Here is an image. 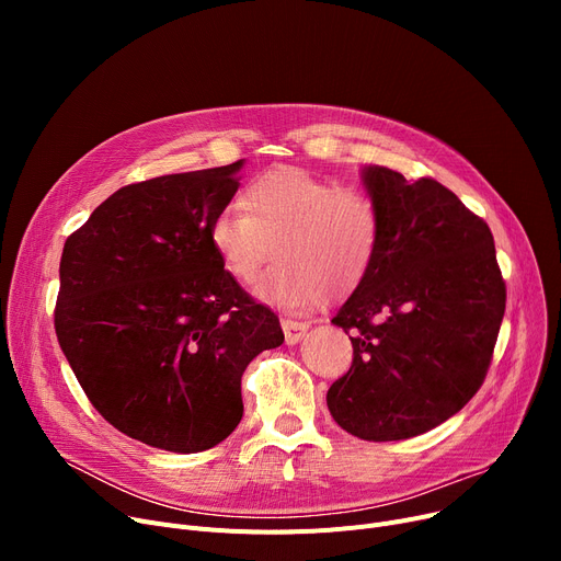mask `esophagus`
I'll return each mask as SVG.
<instances>
[{
  "mask_svg": "<svg viewBox=\"0 0 561 561\" xmlns=\"http://www.w3.org/2000/svg\"><path fill=\"white\" fill-rule=\"evenodd\" d=\"M282 330H284V339L288 345H296L298 341H302L309 332V322H302V320H290V318H284L282 320Z\"/></svg>",
  "mask_w": 561,
  "mask_h": 561,
  "instance_id": "34e87169",
  "label": "esophagus"
}]
</instances>
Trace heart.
Listing matches in <instances>:
<instances>
[{
  "label": "heart",
  "mask_w": 561,
  "mask_h": 561,
  "mask_svg": "<svg viewBox=\"0 0 561 561\" xmlns=\"http://www.w3.org/2000/svg\"><path fill=\"white\" fill-rule=\"evenodd\" d=\"M239 209L225 206L209 222V243L225 273L252 284L273 252L279 261L256 296L282 309L343 298L368 277L379 248V211L359 188H343L305 168L279 165L250 180Z\"/></svg>",
  "instance_id": "b5f03b06"
}]
</instances>
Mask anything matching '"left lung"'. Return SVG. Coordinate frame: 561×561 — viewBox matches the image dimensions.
I'll list each match as a JSON object with an SVG mask.
<instances>
[{"mask_svg": "<svg viewBox=\"0 0 561 561\" xmlns=\"http://www.w3.org/2000/svg\"><path fill=\"white\" fill-rule=\"evenodd\" d=\"M379 248L332 318L352 332V366L328 391L334 421L364 440L419 436L478 393L507 288L489 225L432 176L364 168Z\"/></svg>", "mask_w": 561, "mask_h": 561, "instance_id": "8db88e82", "label": "left lung"}]
</instances>
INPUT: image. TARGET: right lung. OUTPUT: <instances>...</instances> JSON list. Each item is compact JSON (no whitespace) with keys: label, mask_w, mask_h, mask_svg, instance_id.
I'll use <instances>...</instances> for the list:
<instances>
[{"label":"right lung","mask_w":561,"mask_h":561,"mask_svg":"<svg viewBox=\"0 0 561 561\" xmlns=\"http://www.w3.org/2000/svg\"><path fill=\"white\" fill-rule=\"evenodd\" d=\"M241 165L129 184L64 245L58 343L104 421L152 448L218 446L243 419L248 364L284 343L279 318L225 273L209 243Z\"/></svg>","instance_id":"1"}]
</instances>
